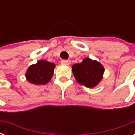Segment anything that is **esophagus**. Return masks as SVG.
<instances>
[{"instance_id":"1","label":"esophagus","mask_w":135,"mask_h":135,"mask_svg":"<svg viewBox=\"0 0 135 135\" xmlns=\"http://www.w3.org/2000/svg\"><path fill=\"white\" fill-rule=\"evenodd\" d=\"M61 63L62 64H64V65H69L71 64V61L69 59H63L61 61Z\"/></svg>"}]
</instances>
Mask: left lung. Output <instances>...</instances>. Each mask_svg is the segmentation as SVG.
<instances>
[{
  "label": "left lung",
  "mask_w": 135,
  "mask_h": 135,
  "mask_svg": "<svg viewBox=\"0 0 135 135\" xmlns=\"http://www.w3.org/2000/svg\"><path fill=\"white\" fill-rule=\"evenodd\" d=\"M72 71L78 83L92 88L102 80L104 69L98 61L85 58L81 63L74 64Z\"/></svg>",
  "instance_id": "8db88e82"
}]
</instances>
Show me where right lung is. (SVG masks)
<instances>
[{"mask_svg": "<svg viewBox=\"0 0 135 135\" xmlns=\"http://www.w3.org/2000/svg\"><path fill=\"white\" fill-rule=\"evenodd\" d=\"M55 67L54 63L40 60L28 67L26 73V78L32 84L45 85L50 81Z\"/></svg>", "mask_w": 135, "mask_h": 135, "instance_id": "add662e5", "label": "right lung"}]
</instances>
